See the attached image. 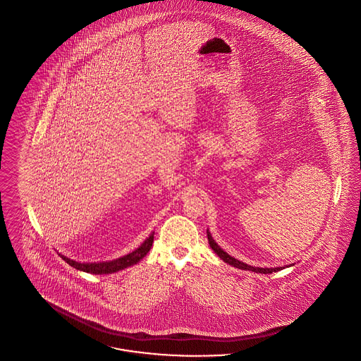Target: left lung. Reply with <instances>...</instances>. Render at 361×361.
Listing matches in <instances>:
<instances>
[{
  "instance_id": "8db88e82",
  "label": "left lung",
  "mask_w": 361,
  "mask_h": 361,
  "mask_svg": "<svg viewBox=\"0 0 361 361\" xmlns=\"http://www.w3.org/2000/svg\"><path fill=\"white\" fill-rule=\"evenodd\" d=\"M207 236H208V242H209V245L212 247V250L216 252L217 255L221 258V259L224 260L226 263H228V264H231L233 267H236V269H240V270H248V271H254V273H262V274H271V273H276V271H279V270H282L283 267H274V269H262V267H254V266H250V264H245L243 262H240V260L235 259V258H232L230 257L227 252H224L219 245H217L216 242L212 239V236H211V233L209 231H207Z\"/></svg>"
}]
</instances>
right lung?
Listing matches in <instances>:
<instances>
[{"mask_svg": "<svg viewBox=\"0 0 361 361\" xmlns=\"http://www.w3.org/2000/svg\"><path fill=\"white\" fill-rule=\"evenodd\" d=\"M153 239H154V233H152L142 245H140L135 251L130 252L129 255H125L119 259L111 260V262H101V263H79L75 260L68 259L64 255H60L61 259L66 260L70 266H73L78 270L86 271L90 274H111L116 273L119 270H123L126 267H130L133 264H137L140 260L144 258L145 255L149 252V250L153 245Z\"/></svg>", "mask_w": 361, "mask_h": 361, "instance_id": "right-lung-1", "label": "right lung"}]
</instances>
